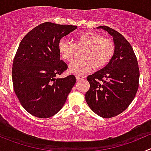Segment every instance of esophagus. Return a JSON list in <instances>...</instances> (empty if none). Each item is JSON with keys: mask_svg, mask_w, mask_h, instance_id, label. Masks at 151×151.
I'll return each instance as SVG.
<instances>
[{"mask_svg": "<svg viewBox=\"0 0 151 151\" xmlns=\"http://www.w3.org/2000/svg\"><path fill=\"white\" fill-rule=\"evenodd\" d=\"M83 78H84V77H83V76H80V75H76V80H77V81H79V80H83Z\"/></svg>", "mask_w": 151, "mask_h": 151, "instance_id": "esophagus-1", "label": "esophagus"}]
</instances>
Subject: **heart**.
<instances>
[{
	"mask_svg": "<svg viewBox=\"0 0 151 151\" xmlns=\"http://www.w3.org/2000/svg\"><path fill=\"white\" fill-rule=\"evenodd\" d=\"M60 57L66 61H71L74 57L76 49H82V59L74 60L68 66L71 74L82 75L95 69L104 68L109 63L115 52V45L110 39L102 38L93 31H85L75 36L73 45L69 41L61 39L58 45Z\"/></svg>",
	"mask_w": 151,
	"mask_h": 151,
	"instance_id": "heart-1",
	"label": "heart"
}]
</instances>
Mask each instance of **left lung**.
<instances>
[{
  "label": "left lung",
  "instance_id": "1",
  "mask_svg": "<svg viewBox=\"0 0 151 151\" xmlns=\"http://www.w3.org/2000/svg\"><path fill=\"white\" fill-rule=\"evenodd\" d=\"M97 29L113 38L115 52L106 66L87 77L90 89L85 100L96 115L109 118L123 112L133 101L139 87V71L133 48L121 33L107 26Z\"/></svg>",
  "mask_w": 151,
  "mask_h": 151
}]
</instances>
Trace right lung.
Returning a JSON list of instances; mask_svg holds the SVG:
<instances>
[{
  "mask_svg": "<svg viewBox=\"0 0 151 151\" xmlns=\"http://www.w3.org/2000/svg\"><path fill=\"white\" fill-rule=\"evenodd\" d=\"M77 28L47 22L28 32L17 51L12 67L14 90L22 106L32 115L48 118L63 106L76 83L74 75L57 77L67 69L60 60L58 42Z\"/></svg>",
  "mask_w": 151,
  "mask_h": 151,
  "instance_id": "right-lung-1",
  "label": "right lung"
}]
</instances>
